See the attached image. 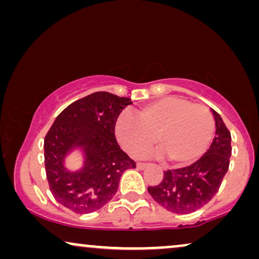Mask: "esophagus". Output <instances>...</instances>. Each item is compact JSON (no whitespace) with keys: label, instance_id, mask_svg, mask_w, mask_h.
<instances>
[{"label":"esophagus","instance_id":"esophagus-1","mask_svg":"<svg viewBox=\"0 0 259 259\" xmlns=\"http://www.w3.org/2000/svg\"><path fill=\"white\" fill-rule=\"evenodd\" d=\"M148 165H150V164H148V162H138L137 167L139 168V169H144V168H146Z\"/></svg>","mask_w":259,"mask_h":259}]
</instances>
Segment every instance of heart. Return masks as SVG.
I'll list each match as a JSON object with an SVG mask.
<instances>
[{
  "label": "heart",
  "instance_id": "obj_1",
  "mask_svg": "<svg viewBox=\"0 0 259 259\" xmlns=\"http://www.w3.org/2000/svg\"><path fill=\"white\" fill-rule=\"evenodd\" d=\"M120 144L134 157H144L157 144L166 160L183 165L206 151L214 133V119L204 105L179 97H165L141 106L136 118L122 114L115 125Z\"/></svg>",
  "mask_w": 259,
  "mask_h": 259
}]
</instances>
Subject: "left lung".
Instances as JSON below:
<instances>
[{
    "mask_svg": "<svg viewBox=\"0 0 259 259\" xmlns=\"http://www.w3.org/2000/svg\"><path fill=\"white\" fill-rule=\"evenodd\" d=\"M215 137L210 148L192 165L167 169L158 185L148 186V193L166 210L187 214L206 205L222 185L231 157V134L222 116L212 109Z\"/></svg>",
    "mask_w": 259,
    "mask_h": 259,
    "instance_id": "1",
    "label": "left lung"
}]
</instances>
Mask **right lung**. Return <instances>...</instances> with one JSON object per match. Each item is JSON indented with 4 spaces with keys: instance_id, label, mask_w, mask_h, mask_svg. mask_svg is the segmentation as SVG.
Here are the masks:
<instances>
[{
    "instance_id": "right-lung-1",
    "label": "right lung",
    "mask_w": 259,
    "mask_h": 259,
    "mask_svg": "<svg viewBox=\"0 0 259 259\" xmlns=\"http://www.w3.org/2000/svg\"><path fill=\"white\" fill-rule=\"evenodd\" d=\"M132 104L108 92H95L74 101L56 116L45 137V167L56 201L79 214L91 213L108 203L122 173L136 168L115 139V122ZM84 148L87 161L79 172L67 171L63 159L73 147Z\"/></svg>"
}]
</instances>
